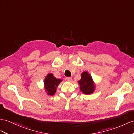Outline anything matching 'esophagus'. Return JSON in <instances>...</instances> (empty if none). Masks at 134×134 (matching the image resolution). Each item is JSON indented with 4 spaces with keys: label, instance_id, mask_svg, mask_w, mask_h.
Returning <instances> with one entry per match:
<instances>
[{
    "label": "esophagus",
    "instance_id": "obj_1",
    "mask_svg": "<svg viewBox=\"0 0 134 134\" xmlns=\"http://www.w3.org/2000/svg\"><path fill=\"white\" fill-rule=\"evenodd\" d=\"M66 80L68 81V82H71V80H72V78H71V77H66Z\"/></svg>",
    "mask_w": 134,
    "mask_h": 134
}]
</instances>
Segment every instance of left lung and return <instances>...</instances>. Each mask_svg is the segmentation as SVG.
<instances>
[{"label": "left lung", "instance_id": "left-lung-1", "mask_svg": "<svg viewBox=\"0 0 134 134\" xmlns=\"http://www.w3.org/2000/svg\"><path fill=\"white\" fill-rule=\"evenodd\" d=\"M81 76V80L78 81V84L80 85V90L82 93L86 95L93 94L96 90V85L92 77L87 71H83Z\"/></svg>", "mask_w": 134, "mask_h": 134}]
</instances>
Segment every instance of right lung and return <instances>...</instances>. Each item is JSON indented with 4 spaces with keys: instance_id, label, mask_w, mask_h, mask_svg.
I'll return each mask as SVG.
<instances>
[{
    "instance_id": "right-lung-1",
    "label": "right lung",
    "mask_w": 134,
    "mask_h": 134,
    "mask_svg": "<svg viewBox=\"0 0 134 134\" xmlns=\"http://www.w3.org/2000/svg\"><path fill=\"white\" fill-rule=\"evenodd\" d=\"M62 81L63 80L60 78H56L52 73L48 74L44 80V87L47 95L53 96L56 92L58 85L62 82Z\"/></svg>"
}]
</instances>
